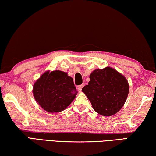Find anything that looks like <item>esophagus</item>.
<instances>
[{
    "label": "esophagus",
    "instance_id": "esophagus-1",
    "mask_svg": "<svg viewBox=\"0 0 156 156\" xmlns=\"http://www.w3.org/2000/svg\"><path fill=\"white\" fill-rule=\"evenodd\" d=\"M84 87L83 84H81V85H79L78 87V91H82V89H83V87Z\"/></svg>",
    "mask_w": 156,
    "mask_h": 156
}]
</instances>
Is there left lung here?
<instances>
[{
    "label": "left lung",
    "mask_w": 156,
    "mask_h": 156,
    "mask_svg": "<svg viewBox=\"0 0 156 156\" xmlns=\"http://www.w3.org/2000/svg\"><path fill=\"white\" fill-rule=\"evenodd\" d=\"M88 85L82 89L93 109L105 116L114 115L123 107L129 86L126 78L114 69H95L89 76Z\"/></svg>",
    "instance_id": "obj_1"
}]
</instances>
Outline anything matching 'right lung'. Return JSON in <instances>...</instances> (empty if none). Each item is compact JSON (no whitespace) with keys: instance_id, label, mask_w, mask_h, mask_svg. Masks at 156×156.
I'll use <instances>...</instances> for the list:
<instances>
[{"instance_id":"1","label":"right lung","mask_w":156,"mask_h":156,"mask_svg":"<svg viewBox=\"0 0 156 156\" xmlns=\"http://www.w3.org/2000/svg\"><path fill=\"white\" fill-rule=\"evenodd\" d=\"M77 93L73 78L67 73L59 70L44 72L33 87L36 101L49 113L65 110L72 103Z\"/></svg>"}]
</instances>
